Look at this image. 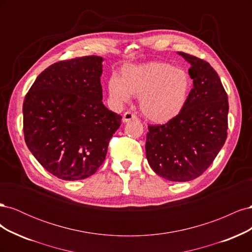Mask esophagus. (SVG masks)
<instances>
[{
	"mask_svg": "<svg viewBox=\"0 0 252 252\" xmlns=\"http://www.w3.org/2000/svg\"><path fill=\"white\" fill-rule=\"evenodd\" d=\"M134 119H136V116H135L134 113H132L130 111H127V112H125L123 114V122H124V123H125V122H128V121H130V120H134Z\"/></svg>",
	"mask_w": 252,
	"mask_h": 252,
	"instance_id": "34e87169",
	"label": "esophagus"
}]
</instances>
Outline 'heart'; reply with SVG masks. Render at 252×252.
I'll return each instance as SVG.
<instances>
[{
    "mask_svg": "<svg viewBox=\"0 0 252 252\" xmlns=\"http://www.w3.org/2000/svg\"><path fill=\"white\" fill-rule=\"evenodd\" d=\"M192 89V79L182 68L166 62H149L126 65L121 78L112 75L108 91L118 104L130 101L131 94L139 96L143 116L155 123H167L184 109Z\"/></svg>",
    "mask_w": 252,
    "mask_h": 252,
    "instance_id": "b5f03b06",
    "label": "heart"
}]
</instances>
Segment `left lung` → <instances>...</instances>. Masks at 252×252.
<instances>
[{
    "label": "left lung",
    "mask_w": 252,
    "mask_h": 252,
    "mask_svg": "<svg viewBox=\"0 0 252 252\" xmlns=\"http://www.w3.org/2000/svg\"><path fill=\"white\" fill-rule=\"evenodd\" d=\"M191 67L193 88L177 118L148 125L146 158L157 174L172 182L196 179L212 164L227 139L228 96L206 61L179 52Z\"/></svg>",
    "instance_id": "obj_1"
}]
</instances>
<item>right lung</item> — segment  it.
Wrapping results in <instances>:
<instances>
[{
	"label": "right lung",
	"instance_id": "obj_1",
	"mask_svg": "<svg viewBox=\"0 0 252 252\" xmlns=\"http://www.w3.org/2000/svg\"><path fill=\"white\" fill-rule=\"evenodd\" d=\"M103 59L60 61L36 78L23 103L27 147L45 169L65 181L93 175L105 161L122 117L102 102Z\"/></svg>",
	"mask_w": 252,
	"mask_h": 252
}]
</instances>
